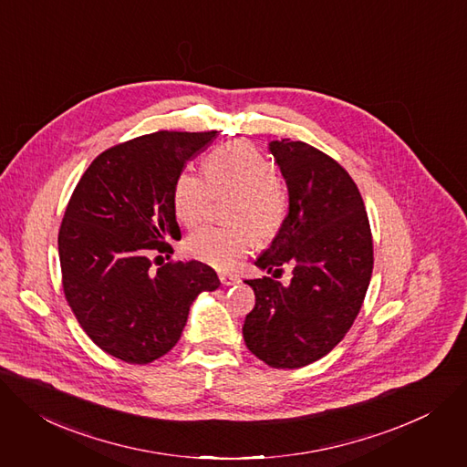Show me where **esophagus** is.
Segmentation results:
<instances>
[{"label":"esophagus","mask_w":467,"mask_h":467,"mask_svg":"<svg viewBox=\"0 0 467 467\" xmlns=\"http://www.w3.org/2000/svg\"><path fill=\"white\" fill-rule=\"evenodd\" d=\"M220 281H222V285L231 286V285H236L240 279L236 275H231V274H220Z\"/></svg>","instance_id":"1"}]
</instances>
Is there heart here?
Returning a JSON list of instances; mask_svg holds the SVG:
<instances>
[{"label":"heart","instance_id":"1","mask_svg":"<svg viewBox=\"0 0 467 467\" xmlns=\"http://www.w3.org/2000/svg\"><path fill=\"white\" fill-rule=\"evenodd\" d=\"M234 192L229 202L227 218L231 225H208L186 240L190 257L214 266L231 270L255 244V236H274L286 216L288 195L275 175L274 163L247 141L225 143L204 158V177L182 169L173 184L175 218L193 227L202 222L212 193Z\"/></svg>","mask_w":467,"mask_h":467}]
</instances>
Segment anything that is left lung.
Here are the masks:
<instances>
[{
  "label": "left lung",
  "instance_id": "8db88e82",
  "mask_svg": "<svg viewBox=\"0 0 467 467\" xmlns=\"http://www.w3.org/2000/svg\"><path fill=\"white\" fill-rule=\"evenodd\" d=\"M288 188V214L255 266L290 285L247 279L255 307L245 317L247 348L274 368H300L343 341L372 275V234L361 193L347 169L304 143H270Z\"/></svg>",
  "mask_w": 467,
  "mask_h": 467
}]
</instances>
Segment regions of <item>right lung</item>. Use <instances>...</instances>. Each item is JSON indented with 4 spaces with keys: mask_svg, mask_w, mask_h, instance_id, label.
I'll return each mask as SVG.
<instances>
[{
    "mask_svg": "<svg viewBox=\"0 0 467 467\" xmlns=\"http://www.w3.org/2000/svg\"><path fill=\"white\" fill-rule=\"evenodd\" d=\"M216 136L161 130L119 143L93 160L72 192L57 238L63 292L83 331L117 359L145 365L167 354L192 302L220 286L199 261L154 270L150 259L169 257V242L181 240L175 179Z\"/></svg>",
    "mask_w": 467,
    "mask_h": 467,
    "instance_id": "right-lung-1",
    "label": "right lung"
}]
</instances>
